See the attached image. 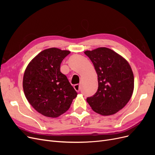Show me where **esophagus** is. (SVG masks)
Instances as JSON below:
<instances>
[{
  "mask_svg": "<svg viewBox=\"0 0 155 155\" xmlns=\"http://www.w3.org/2000/svg\"><path fill=\"white\" fill-rule=\"evenodd\" d=\"M74 88L75 90L76 91V92H79V91H80V88H81V87H80V85H79V84H76V85H75L74 86Z\"/></svg>",
  "mask_w": 155,
  "mask_h": 155,
  "instance_id": "1",
  "label": "esophagus"
}]
</instances>
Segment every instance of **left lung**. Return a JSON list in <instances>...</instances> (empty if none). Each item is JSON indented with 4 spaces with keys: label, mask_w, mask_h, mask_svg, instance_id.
<instances>
[{
    "label": "left lung",
    "mask_w": 155,
    "mask_h": 155,
    "mask_svg": "<svg viewBox=\"0 0 155 155\" xmlns=\"http://www.w3.org/2000/svg\"><path fill=\"white\" fill-rule=\"evenodd\" d=\"M97 74L98 88L87 98L92 109L103 116L114 114L126 105L134 90V75L129 63L105 47L87 50Z\"/></svg>",
    "instance_id": "8db88e82"
}]
</instances>
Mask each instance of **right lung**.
Returning <instances> with one entry per match:
<instances>
[{
  "label": "right lung",
  "mask_w": 155,
  "mask_h": 155,
  "mask_svg": "<svg viewBox=\"0 0 155 155\" xmlns=\"http://www.w3.org/2000/svg\"><path fill=\"white\" fill-rule=\"evenodd\" d=\"M70 53L57 48L46 49L28 65L22 87L27 100L40 114L57 118L67 111L78 93L60 71L64 58Z\"/></svg>",
  "instance_id": "obj_1"
}]
</instances>
